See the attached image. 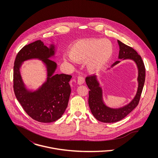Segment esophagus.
Instances as JSON below:
<instances>
[{
    "mask_svg": "<svg viewBox=\"0 0 158 158\" xmlns=\"http://www.w3.org/2000/svg\"><path fill=\"white\" fill-rule=\"evenodd\" d=\"M85 83V78L83 77H78L77 78V84L79 85H81L83 84H84Z\"/></svg>",
    "mask_w": 158,
    "mask_h": 158,
    "instance_id": "esophagus-1",
    "label": "esophagus"
}]
</instances>
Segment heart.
I'll use <instances>...</instances> for the list:
<instances>
[{"instance_id": "1", "label": "heart", "mask_w": 158, "mask_h": 158, "mask_svg": "<svg viewBox=\"0 0 158 158\" xmlns=\"http://www.w3.org/2000/svg\"><path fill=\"white\" fill-rule=\"evenodd\" d=\"M113 44L106 39L87 38L78 40L70 47L64 60L71 63L86 62L90 73H97L106 67L113 56Z\"/></svg>"}]
</instances>
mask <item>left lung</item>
I'll list each match as a JSON object with an SVG mask.
<instances>
[{"mask_svg":"<svg viewBox=\"0 0 158 158\" xmlns=\"http://www.w3.org/2000/svg\"><path fill=\"white\" fill-rule=\"evenodd\" d=\"M117 42L120 48L118 59L132 60L136 65L138 85L135 96L130 103L122 107L113 108L108 106L103 100V89L98 80V76L86 77V83L90 90L89 91L88 103L90 111L97 120L104 123H114L120 121L135 108L139 103L145 79V69L140 56L131 47L123 44L119 40H117ZM120 63V61L115 62L111 68L108 69L107 70Z\"/></svg>","mask_w":158,"mask_h":158,"instance_id":"8db88e82","label":"left lung"}]
</instances>
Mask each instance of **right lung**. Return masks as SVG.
<instances>
[{
	"instance_id": "obj_1",
	"label": "right lung",
	"mask_w": 158,
	"mask_h": 158,
	"mask_svg": "<svg viewBox=\"0 0 158 158\" xmlns=\"http://www.w3.org/2000/svg\"><path fill=\"white\" fill-rule=\"evenodd\" d=\"M56 45H44L41 40L25 45L18 53L14 66L13 88L16 97L23 109L33 119L43 123L55 122L61 117L68 107L70 94L69 82L71 75L56 74L57 64L54 58ZM41 60L46 68V79L36 89H30L24 83L21 67L26 60Z\"/></svg>"
}]
</instances>
